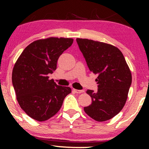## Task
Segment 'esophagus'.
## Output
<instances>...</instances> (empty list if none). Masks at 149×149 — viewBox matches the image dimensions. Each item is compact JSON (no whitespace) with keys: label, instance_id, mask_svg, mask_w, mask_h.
Masks as SVG:
<instances>
[{"label":"esophagus","instance_id":"esophagus-1","mask_svg":"<svg viewBox=\"0 0 149 149\" xmlns=\"http://www.w3.org/2000/svg\"><path fill=\"white\" fill-rule=\"evenodd\" d=\"M73 91L77 93H83L84 92V90H79V89H73Z\"/></svg>","mask_w":149,"mask_h":149}]
</instances>
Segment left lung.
<instances>
[{"label":"left lung","instance_id":"8db88e82","mask_svg":"<svg viewBox=\"0 0 149 149\" xmlns=\"http://www.w3.org/2000/svg\"><path fill=\"white\" fill-rule=\"evenodd\" d=\"M89 70L97 74V91L88 89L91 104L86 114L97 121H105L123 109L132 84V74L121 51L104 42L77 38Z\"/></svg>","mask_w":149,"mask_h":149}]
</instances>
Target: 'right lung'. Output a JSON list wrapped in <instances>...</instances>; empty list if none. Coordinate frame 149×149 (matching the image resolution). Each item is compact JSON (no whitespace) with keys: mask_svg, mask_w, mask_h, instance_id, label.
I'll use <instances>...</instances> for the list:
<instances>
[{"mask_svg":"<svg viewBox=\"0 0 149 149\" xmlns=\"http://www.w3.org/2000/svg\"><path fill=\"white\" fill-rule=\"evenodd\" d=\"M72 38L50 37L34 41L24 49L12 72V83L22 109L34 120L46 121L60 111L69 87L58 85L48 74L56 70L62 53Z\"/></svg>","mask_w":149,"mask_h":149,"instance_id":"1","label":"right lung"}]
</instances>
